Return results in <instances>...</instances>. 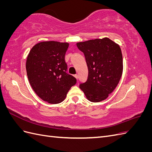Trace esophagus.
I'll list each match as a JSON object with an SVG mask.
<instances>
[{
    "label": "esophagus",
    "mask_w": 152,
    "mask_h": 152,
    "mask_svg": "<svg viewBox=\"0 0 152 152\" xmlns=\"http://www.w3.org/2000/svg\"><path fill=\"white\" fill-rule=\"evenodd\" d=\"M74 77L76 78V79H78V75H77V74H75V75H74Z\"/></svg>",
    "instance_id": "34e87169"
}]
</instances>
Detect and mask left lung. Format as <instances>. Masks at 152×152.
<instances>
[{
  "label": "left lung",
  "instance_id": "obj_1",
  "mask_svg": "<svg viewBox=\"0 0 152 152\" xmlns=\"http://www.w3.org/2000/svg\"><path fill=\"white\" fill-rule=\"evenodd\" d=\"M77 46L84 53L88 68L87 80L79 87L90 102H102L115 89L122 74L120 45L104 37L77 42Z\"/></svg>",
  "mask_w": 152,
  "mask_h": 152
}]
</instances>
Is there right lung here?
<instances>
[{"mask_svg": "<svg viewBox=\"0 0 152 152\" xmlns=\"http://www.w3.org/2000/svg\"><path fill=\"white\" fill-rule=\"evenodd\" d=\"M69 44L44 41L36 44L27 56L26 70L32 89L39 98L51 104L65 99L77 79L66 72L65 56Z\"/></svg>", "mask_w": 152, "mask_h": 152, "instance_id": "1", "label": "right lung"}]
</instances>
